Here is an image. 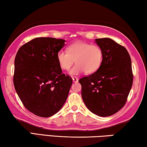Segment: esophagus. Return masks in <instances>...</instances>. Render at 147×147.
Segmentation results:
<instances>
[{
    "label": "esophagus",
    "instance_id": "34e87169",
    "mask_svg": "<svg viewBox=\"0 0 147 147\" xmlns=\"http://www.w3.org/2000/svg\"><path fill=\"white\" fill-rule=\"evenodd\" d=\"M78 79L77 77H73V82H78Z\"/></svg>",
    "mask_w": 147,
    "mask_h": 147
}]
</instances>
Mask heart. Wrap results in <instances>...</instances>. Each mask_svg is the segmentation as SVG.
<instances>
[{
  "label": "heart",
  "mask_w": 147,
  "mask_h": 147,
  "mask_svg": "<svg viewBox=\"0 0 147 147\" xmlns=\"http://www.w3.org/2000/svg\"><path fill=\"white\" fill-rule=\"evenodd\" d=\"M103 56V51L99 46L79 41L70 45L67 51H59L57 60L61 69L68 70L75 59L76 65L69 71L71 75H78L84 71L90 74L99 69Z\"/></svg>",
  "instance_id": "heart-1"
}]
</instances>
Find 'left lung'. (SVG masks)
I'll return each instance as SVG.
<instances>
[{"label":"left lung","instance_id":"1","mask_svg":"<svg viewBox=\"0 0 147 147\" xmlns=\"http://www.w3.org/2000/svg\"><path fill=\"white\" fill-rule=\"evenodd\" d=\"M103 51L102 63L95 73L78 80L83 102L91 112L110 116L125 104L133 84L129 54L123 46L110 38L96 39Z\"/></svg>","mask_w":147,"mask_h":147}]
</instances>
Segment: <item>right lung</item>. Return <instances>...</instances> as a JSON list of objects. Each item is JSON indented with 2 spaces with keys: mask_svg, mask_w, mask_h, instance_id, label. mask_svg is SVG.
Returning <instances> with one entry per match:
<instances>
[{
  "mask_svg": "<svg viewBox=\"0 0 147 147\" xmlns=\"http://www.w3.org/2000/svg\"><path fill=\"white\" fill-rule=\"evenodd\" d=\"M65 40L37 38L18 51L13 82L25 108L42 117L53 115L66 102L73 80L62 73L57 54Z\"/></svg>",
  "mask_w": 147,
  "mask_h": 147,
  "instance_id": "1",
  "label": "right lung"
}]
</instances>
